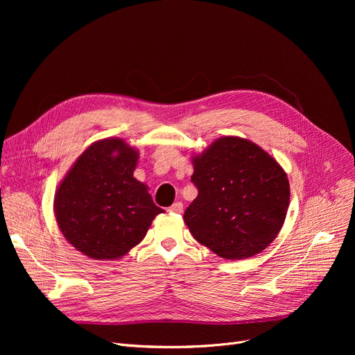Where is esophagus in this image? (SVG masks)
<instances>
[{
	"mask_svg": "<svg viewBox=\"0 0 355 355\" xmlns=\"http://www.w3.org/2000/svg\"><path fill=\"white\" fill-rule=\"evenodd\" d=\"M182 209H184V206H182V202H180V201H177V202H174L173 206L168 209V211L170 213H175V214H180V213H182Z\"/></svg>",
	"mask_w": 355,
	"mask_h": 355,
	"instance_id": "esophagus-1",
	"label": "esophagus"
}]
</instances>
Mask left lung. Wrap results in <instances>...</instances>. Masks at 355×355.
I'll return each mask as SVG.
<instances>
[{"mask_svg":"<svg viewBox=\"0 0 355 355\" xmlns=\"http://www.w3.org/2000/svg\"><path fill=\"white\" fill-rule=\"evenodd\" d=\"M197 198L184 213L193 237L230 260L265 250L281 232L289 207L286 173L257 144L221 137L191 158Z\"/></svg>","mask_w":355,"mask_h":355,"instance_id":"obj_1","label":"left lung"}]
</instances>
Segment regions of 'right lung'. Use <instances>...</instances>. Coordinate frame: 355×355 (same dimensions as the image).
<instances>
[{"instance_id": "right-lung-1", "label": "right lung", "mask_w": 355, "mask_h": 355, "mask_svg": "<svg viewBox=\"0 0 355 355\" xmlns=\"http://www.w3.org/2000/svg\"><path fill=\"white\" fill-rule=\"evenodd\" d=\"M138 149L103 138L74 161L54 194V216L69 243L95 260H116L144 240L164 213L134 177Z\"/></svg>"}]
</instances>
